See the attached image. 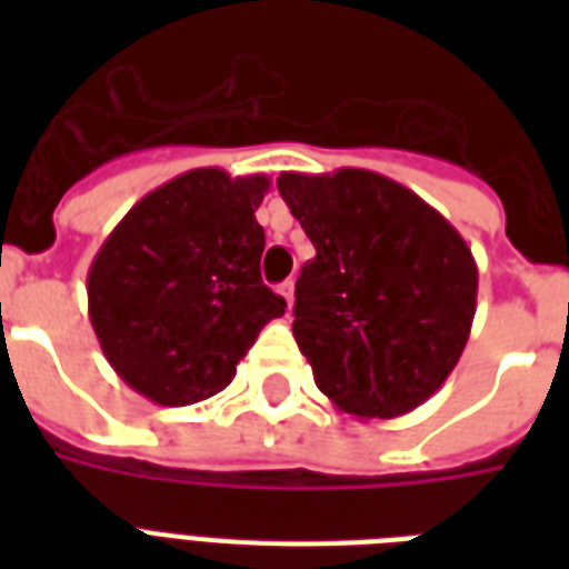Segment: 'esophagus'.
I'll return each mask as SVG.
<instances>
[{
  "mask_svg": "<svg viewBox=\"0 0 569 569\" xmlns=\"http://www.w3.org/2000/svg\"><path fill=\"white\" fill-rule=\"evenodd\" d=\"M277 292L283 295L286 310H292V301H295V280H286V283L277 286Z\"/></svg>",
  "mask_w": 569,
  "mask_h": 569,
  "instance_id": "34e87169",
  "label": "esophagus"
}]
</instances>
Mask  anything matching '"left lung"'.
<instances>
[{"label":"left lung","instance_id":"1","mask_svg":"<svg viewBox=\"0 0 569 569\" xmlns=\"http://www.w3.org/2000/svg\"><path fill=\"white\" fill-rule=\"evenodd\" d=\"M277 189L316 257L295 283L292 333L316 387L357 419H396L458 366L478 268L419 194L363 168L280 173Z\"/></svg>","mask_w":569,"mask_h":569}]
</instances>
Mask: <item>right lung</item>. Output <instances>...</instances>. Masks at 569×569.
I'll list each match as a JSON object with an SVG mask.
<instances>
[{
	"label": "right lung",
	"instance_id": "obj_1",
	"mask_svg": "<svg viewBox=\"0 0 569 569\" xmlns=\"http://www.w3.org/2000/svg\"><path fill=\"white\" fill-rule=\"evenodd\" d=\"M266 173L194 168L138 200L88 271V316L111 369L162 407L221 392L286 301L262 283Z\"/></svg>",
	"mask_w": 569,
	"mask_h": 569
}]
</instances>
